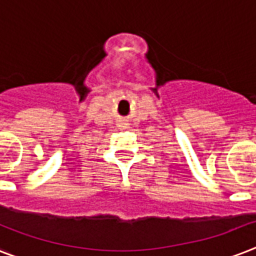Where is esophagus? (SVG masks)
Wrapping results in <instances>:
<instances>
[{
    "instance_id": "obj_1",
    "label": "esophagus",
    "mask_w": 256,
    "mask_h": 256,
    "mask_svg": "<svg viewBox=\"0 0 256 256\" xmlns=\"http://www.w3.org/2000/svg\"><path fill=\"white\" fill-rule=\"evenodd\" d=\"M120 128H128V124H120Z\"/></svg>"
}]
</instances>
